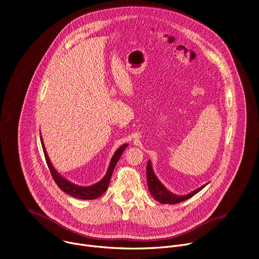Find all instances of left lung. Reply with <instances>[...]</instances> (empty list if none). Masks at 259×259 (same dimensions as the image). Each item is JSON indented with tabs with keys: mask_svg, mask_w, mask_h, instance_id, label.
I'll return each mask as SVG.
<instances>
[{
	"mask_svg": "<svg viewBox=\"0 0 259 259\" xmlns=\"http://www.w3.org/2000/svg\"><path fill=\"white\" fill-rule=\"evenodd\" d=\"M146 179H147V187H149V191H150L151 195L154 197V199L162 204H169V205L177 204V203L183 202V201L192 198L197 193H199L201 190H203L209 183V182L205 183L204 186L196 189L195 191H193L187 195H176V194L170 192L160 181V179L157 177L156 173L154 172L151 160H149V162H147Z\"/></svg>",
	"mask_w": 259,
	"mask_h": 259,
	"instance_id": "1",
	"label": "left lung"
}]
</instances>
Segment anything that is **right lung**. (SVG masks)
I'll list each match as a JSON object with an SVG mask.
<instances>
[{
    "label": "right lung",
    "mask_w": 259,
    "mask_h": 259,
    "mask_svg": "<svg viewBox=\"0 0 259 259\" xmlns=\"http://www.w3.org/2000/svg\"><path fill=\"white\" fill-rule=\"evenodd\" d=\"M40 138H41L43 152H44V155H45V159H46L48 168L51 172V175H52L53 179L55 180L56 184L59 187V189L61 191H63L64 193H66L67 195L73 197V198L82 199V200H94V199L99 198L103 193H105V191L108 188V183H109L110 177H112L113 171H114L118 161L120 160L123 152L126 150V147L128 146V143L122 144L119 147V149L115 152L114 156L112 157V160H110V162H109L107 171H106V173H105V175L103 176L102 179H100L98 182H96L94 184H91V186L83 187V186H78V184H75L73 182L69 181L68 179L63 177L59 172H57V170L54 168V166L52 165V163H51V161L48 157L42 135L40 136Z\"/></svg>",
    "instance_id": "1"
}]
</instances>
